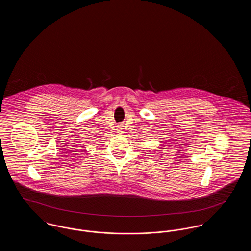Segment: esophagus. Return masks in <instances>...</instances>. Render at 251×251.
I'll return each mask as SVG.
<instances>
[{"instance_id":"obj_1","label":"esophagus","mask_w":251,"mask_h":251,"mask_svg":"<svg viewBox=\"0 0 251 251\" xmlns=\"http://www.w3.org/2000/svg\"><path fill=\"white\" fill-rule=\"evenodd\" d=\"M122 126H123V125H120V126L118 127V133H122V131H123Z\"/></svg>"}]
</instances>
